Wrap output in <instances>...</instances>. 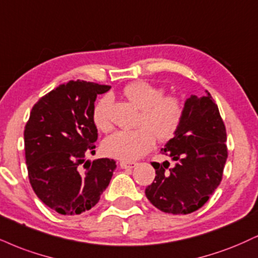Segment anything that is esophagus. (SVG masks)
I'll list each match as a JSON object with an SVG mask.
<instances>
[{
	"instance_id": "obj_1",
	"label": "esophagus",
	"mask_w": 258,
	"mask_h": 258,
	"mask_svg": "<svg viewBox=\"0 0 258 258\" xmlns=\"http://www.w3.org/2000/svg\"><path fill=\"white\" fill-rule=\"evenodd\" d=\"M136 166H137V163L133 162V161H120V167L123 169L135 168Z\"/></svg>"
}]
</instances>
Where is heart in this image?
Wrapping results in <instances>:
<instances>
[{
    "label": "heart",
    "mask_w": 258,
    "mask_h": 258,
    "mask_svg": "<svg viewBox=\"0 0 258 258\" xmlns=\"http://www.w3.org/2000/svg\"><path fill=\"white\" fill-rule=\"evenodd\" d=\"M162 86L145 80L133 82L123 88V95L142 109L137 130L117 131L104 139L103 151L115 159L137 160L154 148L155 137L160 142L170 141L178 133L184 119V105L178 97L164 95ZM113 98L104 95L92 109V121L99 131H110V108Z\"/></svg>",
    "instance_id": "1"
}]
</instances>
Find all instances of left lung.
Segmentation results:
<instances>
[{"label":"left lung","mask_w":258,"mask_h":258,"mask_svg":"<svg viewBox=\"0 0 258 258\" xmlns=\"http://www.w3.org/2000/svg\"><path fill=\"white\" fill-rule=\"evenodd\" d=\"M226 141L225 123L209 92L191 95L178 133L161 149L174 164L151 163L156 176L145 188L150 203L168 214H190L203 207L222 180Z\"/></svg>","instance_id":"left-lung-1"}]
</instances>
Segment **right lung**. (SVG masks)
I'll return each instance as SVG.
<instances>
[{
  "label": "right lung",
  "mask_w": 258,
  "mask_h": 258,
  "mask_svg": "<svg viewBox=\"0 0 258 258\" xmlns=\"http://www.w3.org/2000/svg\"><path fill=\"white\" fill-rule=\"evenodd\" d=\"M110 86L70 80L38 99L24 131L30 184L46 207L78 215L97 204L116 162L85 161L95 154L97 128L92 109L97 95Z\"/></svg>",
  "instance_id": "add662e5"
}]
</instances>
